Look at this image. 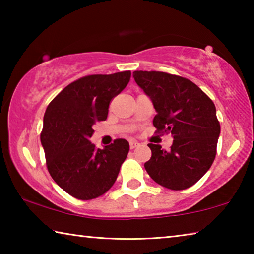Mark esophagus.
<instances>
[{"mask_svg": "<svg viewBox=\"0 0 254 254\" xmlns=\"http://www.w3.org/2000/svg\"><path fill=\"white\" fill-rule=\"evenodd\" d=\"M139 144H140V143L137 142V141L131 140V141H130V149H134V148H136Z\"/></svg>", "mask_w": 254, "mask_h": 254, "instance_id": "obj_1", "label": "esophagus"}]
</instances>
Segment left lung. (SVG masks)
<instances>
[{
  "instance_id": "8db88e82",
  "label": "left lung",
  "mask_w": 254,
  "mask_h": 254,
  "mask_svg": "<svg viewBox=\"0 0 254 254\" xmlns=\"http://www.w3.org/2000/svg\"><path fill=\"white\" fill-rule=\"evenodd\" d=\"M136 84L157 111V132L171 133L169 151L149 143L151 158L144 163L150 177L161 186L183 190L207 173L216 156L221 126L213 101L185 77L165 71L133 72Z\"/></svg>"
}]
</instances>
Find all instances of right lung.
<instances>
[{
  "label": "right lung",
  "instance_id": "obj_1",
  "mask_svg": "<svg viewBox=\"0 0 254 254\" xmlns=\"http://www.w3.org/2000/svg\"><path fill=\"white\" fill-rule=\"evenodd\" d=\"M131 71L88 75L72 81L49 103L40 140L46 165L60 188L77 199L97 198L113 186L130 145L115 139L96 149L88 139L105 121L111 101L127 85Z\"/></svg>",
  "mask_w": 254,
  "mask_h": 254
}]
</instances>
